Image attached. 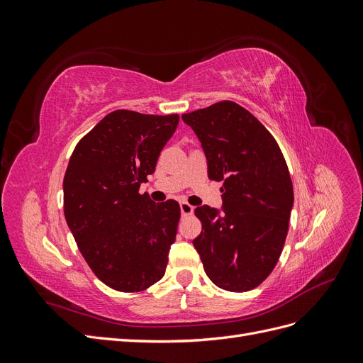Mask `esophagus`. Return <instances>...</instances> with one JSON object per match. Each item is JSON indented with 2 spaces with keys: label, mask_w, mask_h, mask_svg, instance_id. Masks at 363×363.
Returning a JSON list of instances; mask_svg holds the SVG:
<instances>
[{
  "label": "esophagus",
  "mask_w": 363,
  "mask_h": 363,
  "mask_svg": "<svg viewBox=\"0 0 363 363\" xmlns=\"http://www.w3.org/2000/svg\"><path fill=\"white\" fill-rule=\"evenodd\" d=\"M180 211H182V215H183V216L192 215V213H194V206H191L189 203H186V201H182V203H180Z\"/></svg>",
  "instance_id": "34e87169"
}]
</instances>
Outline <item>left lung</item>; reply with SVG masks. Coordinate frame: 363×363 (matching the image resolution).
I'll use <instances>...</instances> for the list:
<instances>
[{
    "mask_svg": "<svg viewBox=\"0 0 363 363\" xmlns=\"http://www.w3.org/2000/svg\"><path fill=\"white\" fill-rule=\"evenodd\" d=\"M200 139L208 179L223 182V207L201 206L194 239L207 277L245 292L265 280L281 255L294 206L288 164L276 139L233 101L182 115Z\"/></svg>",
    "mask_w": 363,
    "mask_h": 363,
    "instance_id": "8db88e82",
    "label": "left lung"
}]
</instances>
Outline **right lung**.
<instances>
[{
  "mask_svg": "<svg viewBox=\"0 0 363 363\" xmlns=\"http://www.w3.org/2000/svg\"><path fill=\"white\" fill-rule=\"evenodd\" d=\"M180 116L115 111L79 144L63 179V208L95 276L121 292L159 281L177 235L180 206L155 203L139 186L156 169Z\"/></svg>",
  "mask_w": 363,
  "mask_h": 363,
  "instance_id": "obj_1",
  "label": "right lung"
}]
</instances>
